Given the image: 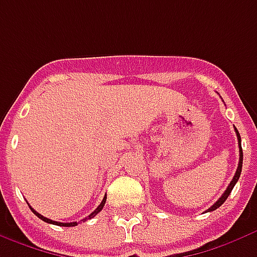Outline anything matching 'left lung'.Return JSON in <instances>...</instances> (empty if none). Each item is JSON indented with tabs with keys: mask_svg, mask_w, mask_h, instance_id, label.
Masks as SVG:
<instances>
[{
	"mask_svg": "<svg viewBox=\"0 0 257 257\" xmlns=\"http://www.w3.org/2000/svg\"><path fill=\"white\" fill-rule=\"evenodd\" d=\"M234 131H235V134H237V139H238V147H240V162H238V167H237V170H235V174H234V177H233V180H231V182H230V184H229V187L226 188V191L223 192V195H222V196H220L219 199H218V200H216L215 203H214V204H212V206H211L210 208H208V210H207V212H210V211H214V210H216V208H219V207L222 206L223 203H225L226 199L229 197L230 192L233 191V188H234L235 182L238 181V178H240L241 169H242V148H241L240 134H238V131H237V129H235V128H234Z\"/></svg>",
	"mask_w": 257,
	"mask_h": 257,
	"instance_id": "8db88e82",
	"label": "left lung"
}]
</instances>
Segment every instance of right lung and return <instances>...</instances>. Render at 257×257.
Wrapping results in <instances>:
<instances>
[{
  "label": "right lung",
  "mask_w": 257,
  "mask_h": 257,
  "mask_svg": "<svg viewBox=\"0 0 257 257\" xmlns=\"http://www.w3.org/2000/svg\"><path fill=\"white\" fill-rule=\"evenodd\" d=\"M104 203H106V196L103 197V200H102V203H100L99 206L96 207V210H95L94 212H92V214H90V215H88V219H91V218H94V216L96 215V214H98V212H99V211L102 210V208H103ZM30 208H31L32 212H34V214H35V215H37L38 218H39V219H42V220H43V222H47V223H51V225L65 226V227H69V226H76V225H77V223H80V222H69V223H62V222H56V220H51V219H49V218H46V216L41 215V214L34 210V208H32L31 206H30ZM85 219H87V218H85ZM85 219H83V220H85Z\"/></svg>",
  "instance_id": "right-lung-1"
}]
</instances>
